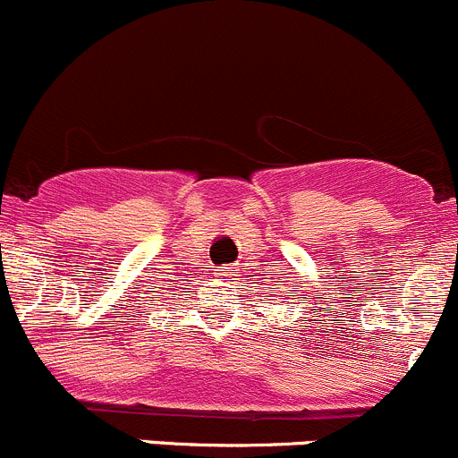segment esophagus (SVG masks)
<instances>
[{
  "instance_id": "esophagus-1",
  "label": "esophagus",
  "mask_w": 458,
  "mask_h": 458,
  "mask_svg": "<svg viewBox=\"0 0 458 458\" xmlns=\"http://www.w3.org/2000/svg\"><path fill=\"white\" fill-rule=\"evenodd\" d=\"M233 276H235L233 267H223V269H216V278L225 284L231 283V280H233Z\"/></svg>"
}]
</instances>
